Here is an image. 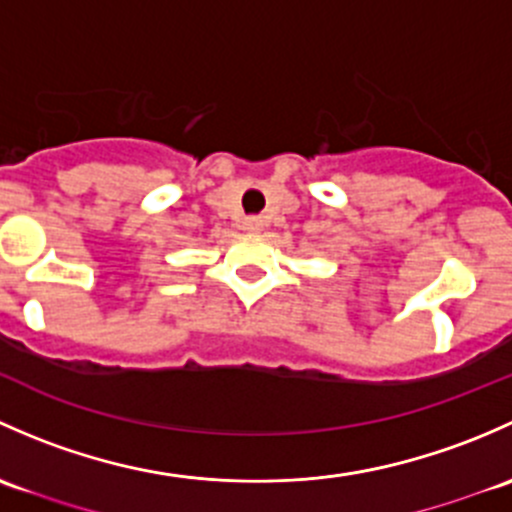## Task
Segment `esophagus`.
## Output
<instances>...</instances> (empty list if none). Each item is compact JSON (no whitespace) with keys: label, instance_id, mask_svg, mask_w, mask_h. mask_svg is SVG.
Instances as JSON below:
<instances>
[{"label":"esophagus","instance_id":"1","mask_svg":"<svg viewBox=\"0 0 512 512\" xmlns=\"http://www.w3.org/2000/svg\"><path fill=\"white\" fill-rule=\"evenodd\" d=\"M244 229L249 231V234H258V231L263 229V219H258V217L244 219Z\"/></svg>","mask_w":512,"mask_h":512}]
</instances>
